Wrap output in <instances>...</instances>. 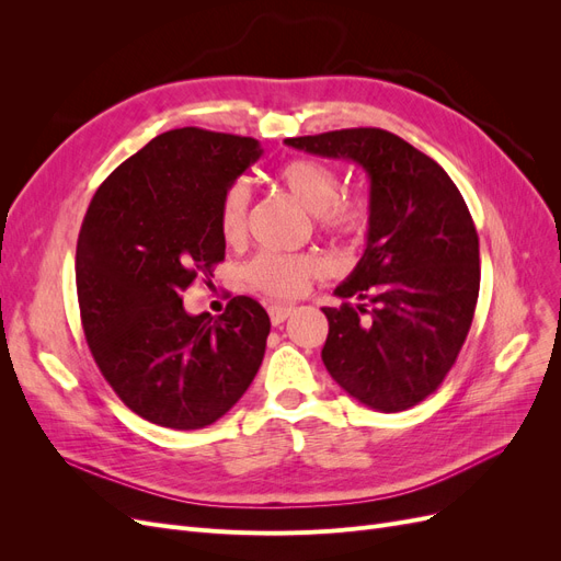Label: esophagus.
I'll use <instances>...</instances> for the list:
<instances>
[{
  "label": "esophagus",
  "instance_id": "34e87169",
  "mask_svg": "<svg viewBox=\"0 0 561 561\" xmlns=\"http://www.w3.org/2000/svg\"><path fill=\"white\" fill-rule=\"evenodd\" d=\"M295 309L287 307V304H274V307H268V318L274 325H280V322L287 320V316H290Z\"/></svg>",
  "mask_w": 561,
  "mask_h": 561
}]
</instances>
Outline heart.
<instances>
[{
    "label": "heart",
    "mask_w": 561,
    "mask_h": 561,
    "mask_svg": "<svg viewBox=\"0 0 561 561\" xmlns=\"http://www.w3.org/2000/svg\"><path fill=\"white\" fill-rule=\"evenodd\" d=\"M285 186L304 210L316 215V225L334 239H358L369 225V203L363 196H339V175L332 165L316 159H293L278 171ZM248 186L231 184L219 201L217 225L222 239L233 243L245 231ZM322 264L313 254L262 252L245 266L248 283L271 297H297L320 274Z\"/></svg>",
    "instance_id": "heart-1"
}]
</instances>
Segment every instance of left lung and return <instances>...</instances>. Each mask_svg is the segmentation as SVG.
Listing matches in <instances>:
<instances>
[{"mask_svg":"<svg viewBox=\"0 0 561 561\" xmlns=\"http://www.w3.org/2000/svg\"><path fill=\"white\" fill-rule=\"evenodd\" d=\"M287 147L358 163L369 178L367 245L325 307L332 379L377 412L426 400L456 363L480 295V241L461 192L431 157L381 128H344Z\"/></svg>","mask_w":561,"mask_h":561,"instance_id":"1","label":"left lung"}]
</instances>
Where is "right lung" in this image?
Instances as JSON below:
<instances>
[{"label": "right lung", "mask_w": 561, "mask_h": 561, "mask_svg": "<svg viewBox=\"0 0 561 561\" xmlns=\"http://www.w3.org/2000/svg\"><path fill=\"white\" fill-rule=\"evenodd\" d=\"M262 157L254 138L175 128L98 186L77 241V297L89 348L128 410L163 428H206L252 383L271 320L233 297L190 316L182 293L225 260L217 213Z\"/></svg>", "instance_id": "1"}]
</instances>
